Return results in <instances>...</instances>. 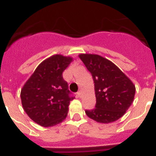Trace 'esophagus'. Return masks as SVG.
Instances as JSON below:
<instances>
[{"instance_id":"34e87169","label":"esophagus","mask_w":156,"mask_h":156,"mask_svg":"<svg viewBox=\"0 0 156 156\" xmlns=\"http://www.w3.org/2000/svg\"><path fill=\"white\" fill-rule=\"evenodd\" d=\"M77 94H78V96L79 97H82V93H81V91H78V93H77Z\"/></svg>"}]
</instances>
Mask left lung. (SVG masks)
I'll return each mask as SVG.
<instances>
[{"label":"left lung","instance_id":"obj_1","mask_svg":"<svg viewBox=\"0 0 156 156\" xmlns=\"http://www.w3.org/2000/svg\"><path fill=\"white\" fill-rule=\"evenodd\" d=\"M94 82L97 103L86 110L90 119L101 123L115 122L126 113L134 98L135 86L110 60L99 55H79Z\"/></svg>","mask_w":156,"mask_h":156}]
</instances>
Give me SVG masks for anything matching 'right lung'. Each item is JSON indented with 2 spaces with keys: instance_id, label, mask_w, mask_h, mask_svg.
Segmentation results:
<instances>
[{
  "instance_id": "right-lung-1",
  "label": "right lung",
  "mask_w": 156,
  "mask_h": 156,
  "mask_svg": "<svg viewBox=\"0 0 156 156\" xmlns=\"http://www.w3.org/2000/svg\"><path fill=\"white\" fill-rule=\"evenodd\" d=\"M71 61L70 57L52 55L39 64L22 89L24 111L41 126L57 125L67 117L70 101L74 97L63 72Z\"/></svg>"
}]
</instances>
